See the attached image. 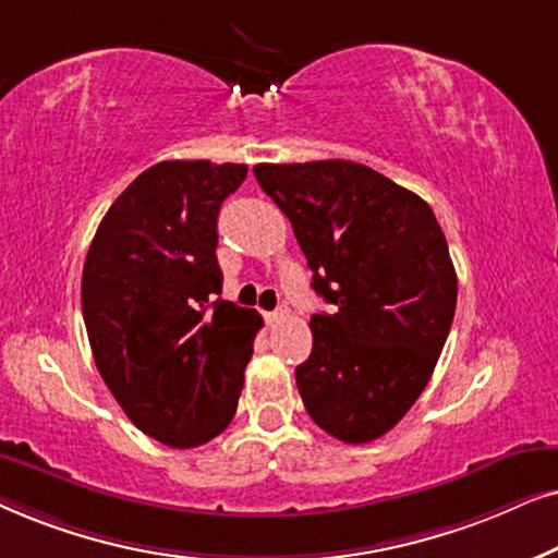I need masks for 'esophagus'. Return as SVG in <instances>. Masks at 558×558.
Segmentation results:
<instances>
[{"label":"esophagus","instance_id":"esophagus-1","mask_svg":"<svg viewBox=\"0 0 558 558\" xmlns=\"http://www.w3.org/2000/svg\"><path fill=\"white\" fill-rule=\"evenodd\" d=\"M265 322L267 324H278V322H283V318H288V308H275V311H265Z\"/></svg>","mask_w":558,"mask_h":558}]
</instances>
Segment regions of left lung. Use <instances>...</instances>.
I'll use <instances>...</instances> for the list:
<instances>
[{
	"mask_svg": "<svg viewBox=\"0 0 558 558\" xmlns=\"http://www.w3.org/2000/svg\"><path fill=\"white\" fill-rule=\"evenodd\" d=\"M252 173L333 306L311 316L314 349L295 367L303 405L333 439H380L428 385L454 322L447 236L421 196L360 162H259Z\"/></svg>",
	"mask_w": 558,
	"mask_h": 558,
	"instance_id": "obj_1",
	"label": "left lung"
}]
</instances>
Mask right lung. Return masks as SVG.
<instances>
[{
	"instance_id": "right-lung-1",
	"label": "right lung",
	"mask_w": 558,
	"mask_h": 558,
	"mask_svg": "<svg viewBox=\"0 0 558 558\" xmlns=\"http://www.w3.org/2000/svg\"><path fill=\"white\" fill-rule=\"evenodd\" d=\"M247 166L162 160L140 173L96 229L81 308L99 373L128 418L193 449L234 418L255 308L221 301L217 219Z\"/></svg>"
}]
</instances>
